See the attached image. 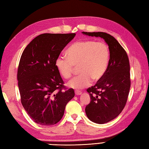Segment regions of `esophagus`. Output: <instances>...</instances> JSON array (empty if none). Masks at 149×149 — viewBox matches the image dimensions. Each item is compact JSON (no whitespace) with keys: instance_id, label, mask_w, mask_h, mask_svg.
<instances>
[{"instance_id":"1","label":"esophagus","mask_w":149,"mask_h":149,"mask_svg":"<svg viewBox=\"0 0 149 149\" xmlns=\"http://www.w3.org/2000/svg\"><path fill=\"white\" fill-rule=\"evenodd\" d=\"M81 92L80 91H77V90H76L75 91V94L76 95H77V96H78V95H80V94H81Z\"/></svg>"}]
</instances>
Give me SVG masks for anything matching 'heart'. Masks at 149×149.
Instances as JSON below:
<instances>
[{
    "label": "heart",
    "instance_id": "b5f03b06",
    "mask_svg": "<svg viewBox=\"0 0 149 149\" xmlns=\"http://www.w3.org/2000/svg\"><path fill=\"white\" fill-rule=\"evenodd\" d=\"M66 55L68 58L58 56L55 66L65 79L70 78L78 67L81 73L70 80L68 86L79 89L88 86L92 80L96 82L102 77L109 64L110 52L104 42L85 40L74 43L68 49Z\"/></svg>",
    "mask_w": 149,
    "mask_h": 149
}]
</instances>
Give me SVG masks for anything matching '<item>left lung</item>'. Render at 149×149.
Here are the masks:
<instances>
[{
    "label": "left lung",
    "mask_w": 149,
    "mask_h": 149,
    "mask_svg": "<svg viewBox=\"0 0 149 149\" xmlns=\"http://www.w3.org/2000/svg\"><path fill=\"white\" fill-rule=\"evenodd\" d=\"M100 37L109 46V62L105 74L87 92L91 102L86 106L88 119L97 124H104L117 118L127 100L130 87V65L127 54L114 37L104 32H86Z\"/></svg>",
    "instance_id": "obj_1"
}]
</instances>
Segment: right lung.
I'll return each mask as SVG.
<instances>
[{
  "label": "right lung",
  "instance_id": "right-lung-1",
  "mask_svg": "<svg viewBox=\"0 0 149 149\" xmlns=\"http://www.w3.org/2000/svg\"><path fill=\"white\" fill-rule=\"evenodd\" d=\"M75 35L41 34L22 54L17 71L21 102L30 118L40 125L58 123L67 103L74 96L73 89H67L64 86L55 61Z\"/></svg>",
  "mask_w": 149,
  "mask_h": 149
}]
</instances>
